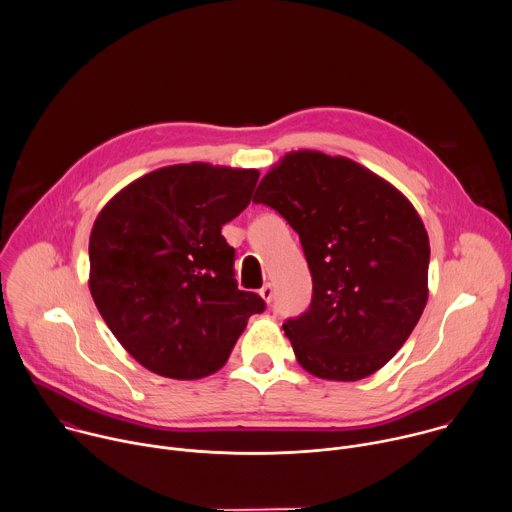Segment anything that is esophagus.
I'll list each match as a JSON object with an SVG mask.
<instances>
[{
	"instance_id": "esophagus-1",
	"label": "esophagus",
	"mask_w": 512,
	"mask_h": 512,
	"mask_svg": "<svg viewBox=\"0 0 512 512\" xmlns=\"http://www.w3.org/2000/svg\"><path fill=\"white\" fill-rule=\"evenodd\" d=\"M259 296H261L267 304H271V300H273V285H271V283H265V285L259 289Z\"/></svg>"
}]
</instances>
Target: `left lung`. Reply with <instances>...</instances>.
I'll use <instances>...</instances> for the list:
<instances>
[{
	"label": "left lung",
	"instance_id": "8db88e82",
	"mask_svg": "<svg viewBox=\"0 0 512 512\" xmlns=\"http://www.w3.org/2000/svg\"><path fill=\"white\" fill-rule=\"evenodd\" d=\"M253 202L277 210L312 273V302L283 324L314 377L358 381L405 344L427 304L429 239L413 204L346 158L302 150L261 180Z\"/></svg>",
	"mask_w": 512,
	"mask_h": 512
}]
</instances>
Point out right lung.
Listing matches in <instances>:
<instances>
[{
  "label": "right lung",
  "mask_w": 512,
  "mask_h": 512,
  "mask_svg": "<svg viewBox=\"0 0 512 512\" xmlns=\"http://www.w3.org/2000/svg\"><path fill=\"white\" fill-rule=\"evenodd\" d=\"M257 170L160 168L131 182L91 231V296L121 346L148 371L180 381L216 373L265 302L235 279L221 235L251 202Z\"/></svg>",
  "instance_id": "1"
}]
</instances>
